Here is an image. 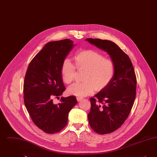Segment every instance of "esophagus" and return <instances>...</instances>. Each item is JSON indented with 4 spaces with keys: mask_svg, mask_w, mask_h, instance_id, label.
Masks as SVG:
<instances>
[{
    "mask_svg": "<svg viewBox=\"0 0 157 157\" xmlns=\"http://www.w3.org/2000/svg\"><path fill=\"white\" fill-rule=\"evenodd\" d=\"M82 99H83L82 98L76 97V100H77L78 102H79V101H81V100H82Z\"/></svg>",
    "mask_w": 157,
    "mask_h": 157,
    "instance_id": "esophagus-1",
    "label": "esophagus"
}]
</instances>
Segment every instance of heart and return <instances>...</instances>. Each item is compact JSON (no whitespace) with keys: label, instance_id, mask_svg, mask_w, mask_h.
Wrapping results in <instances>:
<instances>
[{"label":"heart","instance_id":"obj_1","mask_svg":"<svg viewBox=\"0 0 157 157\" xmlns=\"http://www.w3.org/2000/svg\"><path fill=\"white\" fill-rule=\"evenodd\" d=\"M75 67L79 71H85L81 83L74 84L68 93L77 97H85L95 90L100 91L110 83L114 76L115 66L111 59L95 50L85 49L76 53L74 57ZM69 59H65L61 67L63 81L71 84L74 81L76 68Z\"/></svg>","mask_w":157,"mask_h":157}]
</instances>
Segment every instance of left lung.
<instances>
[{
	"instance_id": "left-lung-1",
	"label": "left lung",
	"mask_w": 157,
	"mask_h": 157,
	"mask_svg": "<svg viewBox=\"0 0 157 157\" xmlns=\"http://www.w3.org/2000/svg\"><path fill=\"white\" fill-rule=\"evenodd\" d=\"M109 54L115 66L110 83L95 98H90V111L88 115L92 129L99 134H109L118 129L127 120L136 96V78L129 56L112 41L87 38Z\"/></svg>"
}]
</instances>
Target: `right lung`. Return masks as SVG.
<instances>
[{
    "label": "right lung",
    "instance_id": "right-lung-1",
    "mask_svg": "<svg viewBox=\"0 0 157 157\" xmlns=\"http://www.w3.org/2000/svg\"><path fill=\"white\" fill-rule=\"evenodd\" d=\"M66 39L48 42L33 58L23 83L24 102L34 124L48 134L61 131L67 125L68 113L77 104L74 96L59 98L66 88L61 76V67L74 45Z\"/></svg>",
    "mask_w": 157,
    "mask_h": 157
}]
</instances>
